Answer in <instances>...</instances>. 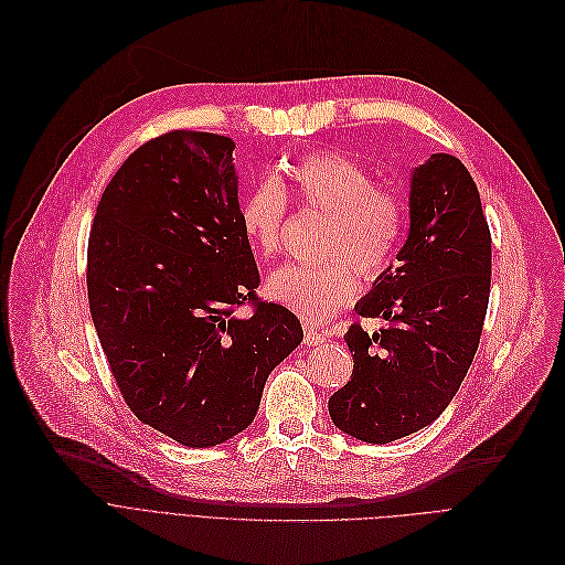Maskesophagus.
<instances>
[{
  "instance_id": "1",
  "label": "esophagus",
  "mask_w": 565,
  "mask_h": 565,
  "mask_svg": "<svg viewBox=\"0 0 565 565\" xmlns=\"http://www.w3.org/2000/svg\"><path fill=\"white\" fill-rule=\"evenodd\" d=\"M327 340V335L321 333V331H317V329H312V327H306L303 329V342L308 344V347H317V344H321Z\"/></svg>"
}]
</instances>
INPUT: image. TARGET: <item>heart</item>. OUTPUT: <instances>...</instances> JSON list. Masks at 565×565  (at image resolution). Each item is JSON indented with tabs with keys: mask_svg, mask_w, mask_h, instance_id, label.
<instances>
[{
	"mask_svg": "<svg viewBox=\"0 0 565 565\" xmlns=\"http://www.w3.org/2000/svg\"><path fill=\"white\" fill-rule=\"evenodd\" d=\"M287 193L308 211L329 218L321 266H282L266 291L294 315L319 324L356 294V278L374 280L395 262L407 230V206L372 170L340 153H312L287 168ZM276 179L262 181L241 206V223L253 248L274 257L282 244L289 200Z\"/></svg>",
	"mask_w": 565,
	"mask_h": 565,
	"instance_id": "b5f03b06",
	"label": "heart"
}]
</instances>
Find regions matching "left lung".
Instances as JSON below:
<instances>
[{
	"instance_id": "obj_1",
	"label": "left lung",
	"mask_w": 565,
	"mask_h": 565,
	"mask_svg": "<svg viewBox=\"0 0 565 565\" xmlns=\"http://www.w3.org/2000/svg\"><path fill=\"white\" fill-rule=\"evenodd\" d=\"M409 216L397 264L356 306L388 327L372 335L349 327L352 382L329 399L333 423L367 444L439 418L467 377L490 301L492 236L460 158L433 153L412 172Z\"/></svg>"
}]
</instances>
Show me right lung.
Wrapping results in <instances>:
<instances>
[{
  "instance_id": "obj_1",
  "label": "right lung",
  "mask_w": 565,
  "mask_h": 565,
  "mask_svg": "<svg viewBox=\"0 0 565 565\" xmlns=\"http://www.w3.org/2000/svg\"><path fill=\"white\" fill-rule=\"evenodd\" d=\"M232 151L200 130L145 142L105 185L89 232V310L121 397L191 448L246 429L266 377L303 340L297 315L255 294Z\"/></svg>"
}]
</instances>
